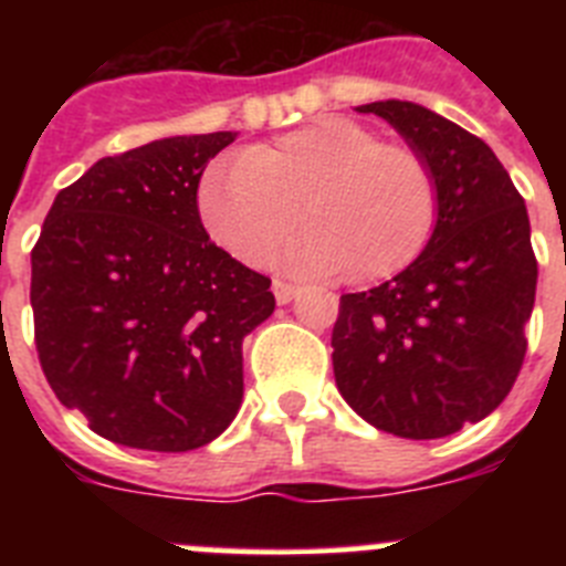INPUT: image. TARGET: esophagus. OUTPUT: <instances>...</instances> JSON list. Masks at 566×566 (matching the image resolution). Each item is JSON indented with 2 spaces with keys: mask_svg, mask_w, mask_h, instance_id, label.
Wrapping results in <instances>:
<instances>
[{
  "mask_svg": "<svg viewBox=\"0 0 566 566\" xmlns=\"http://www.w3.org/2000/svg\"><path fill=\"white\" fill-rule=\"evenodd\" d=\"M272 289H274V300H277L280 306H286L289 300L297 294V286H294V283H286V280H274Z\"/></svg>",
  "mask_w": 566,
  "mask_h": 566,
  "instance_id": "34e87169",
  "label": "esophagus"
}]
</instances>
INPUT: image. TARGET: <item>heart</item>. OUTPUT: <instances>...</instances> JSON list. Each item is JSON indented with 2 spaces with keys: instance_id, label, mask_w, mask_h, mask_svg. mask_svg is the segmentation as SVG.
I'll use <instances>...</instances> for the list:
<instances>
[{
  "instance_id": "1",
  "label": "heart",
  "mask_w": 566,
  "mask_h": 566,
  "mask_svg": "<svg viewBox=\"0 0 566 566\" xmlns=\"http://www.w3.org/2000/svg\"><path fill=\"white\" fill-rule=\"evenodd\" d=\"M431 164L352 118H319L209 169L198 214L218 247L263 266L303 223L289 269L388 280L424 252L437 227Z\"/></svg>"
}]
</instances>
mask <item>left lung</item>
<instances>
[{"mask_svg": "<svg viewBox=\"0 0 566 566\" xmlns=\"http://www.w3.org/2000/svg\"><path fill=\"white\" fill-rule=\"evenodd\" d=\"M431 164L439 218L424 252L339 297L334 379L374 428L439 439L496 411L522 371L538 263L527 207L493 149L411 102L363 104Z\"/></svg>", "mask_w": 566, "mask_h": 566, "instance_id": "8db88e82", "label": "left lung"}]
</instances>
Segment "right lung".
Wrapping results in <instances>:
<instances>
[{
  "label": "right lung",
  "mask_w": 566,
  "mask_h": 566,
  "mask_svg": "<svg viewBox=\"0 0 566 566\" xmlns=\"http://www.w3.org/2000/svg\"><path fill=\"white\" fill-rule=\"evenodd\" d=\"M234 133L109 155L64 187L30 252L39 363L90 431L181 453L221 437L243 399V337L272 280L214 247L198 184Z\"/></svg>",
  "instance_id": "obj_1"
}]
</instances>
